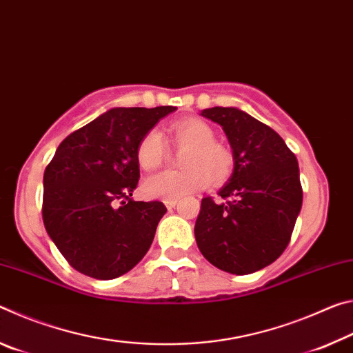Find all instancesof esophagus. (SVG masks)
<instances>
[{
  "label": "esophagus",
  "instance_id": "esophagus-1",
  "mask_svg": "<svg viewBox=\"0 0 353 353\" xmlns=\"http://www.w3.org/2000/svg\"><path fill=\"white\" fill-rule=\"evenodd\" d=\"M165 205H166V208H174L177 205V199H166Z\"/></svg>",
  "mask_w": 353,
  "mask_h": 353
}]
</instances>
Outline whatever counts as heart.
<instances>
[{"mask_svg": "<svg viewBox=\"0 0 353 353\" xmlns=\"http://www.w3.org/2000/svg\"><path fill=\"white\" fill-rule=\"evenodd\" d=\"M172 141L188 149L182 157V171H163L141 183V193L149 199H179L205 188L210 181L224 182L234 171V155L214 141V130L199 118L179 119L171 126ZM166 145L159 129H149L137 146V160L143 170L152 171L163 165Z\"/></svg>", "mask_w": 353, "mask_h": 353, "instance_id": "b5f03b06", "label": "heart"}]
</instances>
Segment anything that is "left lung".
<instances>
[{"instance_id":"obj_1","label":"left lung","mask_w":353,"mask_h":353,"mask_svg":"<svg viewBox=\"0 0 353 353\" xmlns=\"http://www.w3.org/2000/svg\"><path fill=\"white\" fill-rule=\"evenodd\" d=\"M201 115L223 126L235 166L221 201L202 199L196 243L213 266L246 276L276 261L291 240L302 207L297 159L276 130L246 112L212 107Z\"/></svg>"}]
</instances>
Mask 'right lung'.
Masks as SVG:
<instances>
[{
  "mask_svg": "<svg viewBox=\"0 0 353 353\" xmlns=\"http://www.w3.org/2000/svg\"><path fill=\"white\" fill-rule=\"evenodd\" d=\"M176 107H117L74 130L43 174V224L76 271L98 280L123 276L146 255L166 207L134 201L137 146Z\"/></svg>",
  "mask_w": 353,
  "mask_h": 353,
  "instance_id": "right-lung-1",
  "label": "right lung"
}]
</instances>
